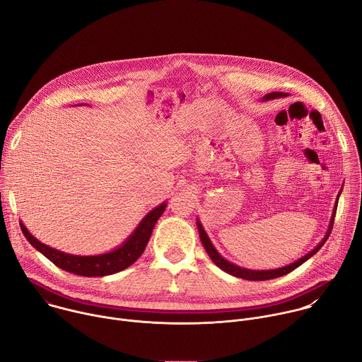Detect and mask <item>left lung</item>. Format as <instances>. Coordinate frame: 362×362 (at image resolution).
I'll return each instance as SVG.
<instances>
[{"mask_svg": "<svg viewBox=\"0 0 362 362\" xmlns=\"http://www.w3.org/2000/svg\"><path fill=\"white\" fill-rule=\"evenodd\" d=\"M285 95H286L285 93H281V91L276 93V91H274V93L267 94L262 100H264V101H265V100H274V98H279V97H285ZM339 194H341V192H339ZM339 194H338L337 202H335V208H334V212H332V216H331V221H329V226H328V232H327L325 238L320 242V245H318L315 249H313L311 252L306 253L305 256H302L300 259H298V261H295L293 264L286 265V267H284V268L269 269V271H252V269H245V268H240V267H236V265L230 264L229 261L223 259V257L219 255V252H218V250L215 249V246L212 245L209 236L206 235V232H204L202 223L197 221L196 223H197L199 236H200V240H202V245H203L204 250L208 252V255L211 256V259L215 262V265H216L218 268H221L222 271L228 272L229 275H233V276H236V278H242V279H246V281H268V279L279 278V276H284V275L292 272L293 269H296L298 267H300L303 262H306V261L309 259V257L314 256V255L322 247V245L327 242V239H328V236L331 235V230H332V225H334V219H335V212H337V206H338Z\"/></svg>", "mask_w": 362, "mask_h": 362, "instance_id": "obj_1", "label": "left lung"}]
</instances>
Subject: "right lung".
<instances>
[{"label": "right lung", "mask_w": 362, "mask_h": 362, "mask_svg": "<svg viewBox=\"0 0 362 362\" xmlns=\"http://www.w3.org/2000/svg\"><path fill=\"white\" fill-rule=\"evenodd\" d=\"M166 209V203H160L158 208L150 211L134 229V232L123 242L122 246L117 249L103 253V255H93V256H78L70 255L54 247H49L40 240H37L20 222L21 230L25 239L38 250L41 252L47 259H49L56 267L76 275L81 276H106L116 272H120L134 264L140 255L144 252L147 242L151 236L153 228L156 225L158 219Z\"/></svg>", "instance_id": "add662e5"}]
</instances>
